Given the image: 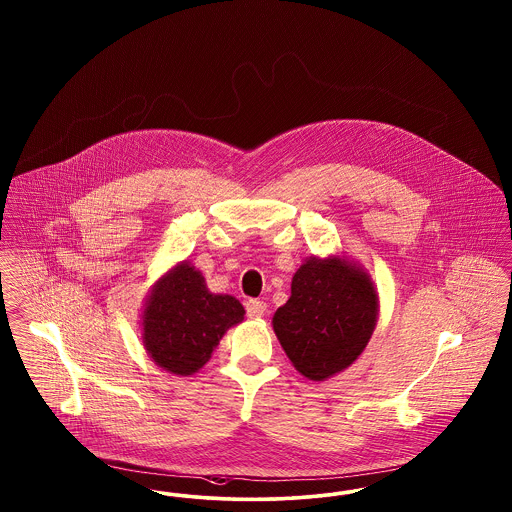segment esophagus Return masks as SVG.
<instances>
[{
	"mask_svg": "<svg viewBox=\"0 0 512 512\" xmlns=\"http://www.w3.org/2000/svg\"><path fill=\"white\" fill-rule=\"evenodd\" d=\"M246 312L249 318H261L266 314V303L263 301H257V299H251L246 303Z\"/></svg>",
	"mask_w": 512,
	"mask_h": 512,
	"instance_id": "esophagus-1",
	"label": "esophagus"
}]
</instances>
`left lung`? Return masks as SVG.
Segmentation results:
<instances>
[{
	"label": "left lung",
	"mask_w": 512,
	"mask_h": 512,
	"mask_svg": "<svg viewBox=\"0 0 512 512\" xmlns=\"http://www.w3.org/2000/svg\"><path fill=\"white\" fill-rule=\"evenodd\" d=\"M377 293L368 274L345 259H308L272 326L299 373L324 381L347 369L368 345L377 322Z\"/></svg>",
	"instance_id": "8db88e82"
}]
</instances>
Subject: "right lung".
Listing matches in <instances>:
<instances>
[{"instance_id":"right-lung-1","label":"right lung","mask_w":512,"mask_h":512,"mask_svg":"<svg viewBox=\"0 0 512 512\" xmlns=\"http://www.w3.org/2000/svg\"><path fill=\"white\" fill-rule=\"evenodd\" d=\"M246 310L232 295H215L194 266L181 263L148 297L143 343L150 358L175 375H192L211 358L225 331L244 320Z\"/></svg>"}]
</instances>
